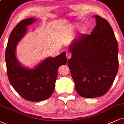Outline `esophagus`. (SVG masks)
Masks as SVG:
<instances>
[{
  "label": "esophagus",
  "mask_w": 124,
  "mask_h": 124,
  "mask_svg": "<svg viewBox=\"0 0 124 124\" xmlns=\"http://www.w3.org/2000/svg\"><path fill=\"white\" fill-rule=\"evenodd\" d=\"M71 57V53L70 52H67L66 53V57L67 59H70Z\"/></svg>",
  "instance_id": "esophagus-1"
}]
</instances>
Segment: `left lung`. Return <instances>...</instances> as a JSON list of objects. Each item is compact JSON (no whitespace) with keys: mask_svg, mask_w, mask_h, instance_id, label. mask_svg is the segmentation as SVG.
Masks as SVG:
<instances>
[{"mask_svg":"<svg viewBox=\"0 0 124 124\" xmlns=\"http://www.w3.org/2000/svg\"><path fill=\"white\" fill-rule=\"evenodd\" d=\"M96 26L90 35L80 34L69 50L68 66L78 94L85 98L104 95L118 69V46L112 27L105 19L93 16Z\"/></svg>","mask_w":124,"mask_h":124,"instance_id":"1","label":"left lung"}]
</instances>
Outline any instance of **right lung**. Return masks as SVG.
<instances>
[{
    "label": "right lung",
    "mask_w": 124,
    "mask_h": 124,
    "mask_svg": "<svg viewBox=\"0 0 124 124\" xmlns=\"http://www.w3.org/2000/svg\"><path fill=\"white\" fill-rule=\"evenodd\" d=\"M37 21L30 18L22 20L12 30L6 50L8 78L15 91L25 100L39 102L49 98L55 89L58 69L66 65V52L56 57H48L33 69L26 67L16 56L18 43L26 35L27 26Z\"/></svg>",
    "instance_id": "add662e5"
}]
</instances>
